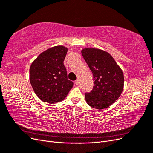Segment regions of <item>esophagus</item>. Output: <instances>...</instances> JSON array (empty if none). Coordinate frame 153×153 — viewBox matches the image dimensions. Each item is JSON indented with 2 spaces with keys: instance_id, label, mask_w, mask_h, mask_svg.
<instances>
[{
  "instance_id": "1",
  "label": "esophagus",
  "mask_w": 153,
  "mask_h": 153,
  "mask_svg": "<svg viewBox=\"0 0 153 153\" xmlns=\"http://www.w3.org/2000/svg\"><path fill=\"white\" fill-rule=\"evenodd\" d=\"M78 83H79V80H76L75 81V84L76 85H78Z\"/></svg>"
}]
</instances>
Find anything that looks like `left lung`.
Wrapping results in <instances>:
<instances>
[{
  "label": "left lung",
  "mask_w": 153,
  "mask_h": 153,
  "mask_svg": "<svg viewBox=\"0 0 153 153\" xmlns=\"http://www.w3.org/2000/svg\"><path fill=\"white\" fill-rule=\"evenodd\" d=\"M81 52L94 78L93 89L89 93L85 94L86 102L96 109L108 108L119 98L123 91L122 69L106 51L85 48Z\"/></svg>",
  "instance_id": "1"
}]
</instances>
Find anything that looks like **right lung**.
<instances>
[{"label":"right lung","instance_id":"add662e5","mask_svg":"<svg viewBox=\"0 0 153 153\" xmlns=\"http://www.w3.org/2000/svg\"><path fill=\"white\" fill-rule=\"evenodd\" d=\"M68 48L59 45L50 48L38 55L29 69L30 84L36 94L50 104L62 101L73 87L68 80L64 65Z\"/></svg>","mask_w":153,"mask_h":153}]
</instances>
